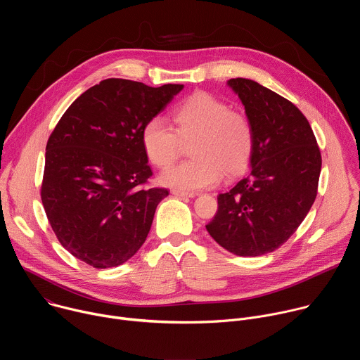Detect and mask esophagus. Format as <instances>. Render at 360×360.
Here are the masks:
<instances>
[{
  "label": "esophagus",
  "instance_id": "1",
  "mask_svg": "<svg viewBox=\"0 0 360 360\" xmlns=\"http://www.w3.org/2000/svg\"><path fill=\"white\" fill-rule=\"evenodd\" d=\"M172 193L175 195V196H186V198H193L195 196V193L193 192H185V191H179V189H172Z\"/></svg>",
  "mask_w": 360,
  "mask_h": 360
}]
</instances>
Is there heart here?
<instances>
[{
	"label": "heart",
	"mask_w": 360,
	"mask_h": 360,
	"mask_svg": "<svg viewBox=\"0 0 360 360\" xmlns=\"http://www.w3.org/2000/svg\"><path fill=\"white\" fill-rule=\"evenodd\" d=\"M192 142L193 160L172 167L161 182L174 189L193 192L218 185L226 174H242L255 150V129L250 120L208 92H195L172 111V127L160 118L145 122L141 145L146 158L160 169L171 167Z\"/></svg>",
	"instance_id": "b5f03b06"
}]
</instances>
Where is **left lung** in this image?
Returning <instances> with one entry per match:
<instances>
[{
    "mask_svg": "<svg viewBox=\"0 0 360 360\" xmlns=\"http://www.w3.org/2000/svg\"><path fill=\"white\" fill-rule=\"evenodd\" d=\"M228 85L255 129L250 172L219 193L210 235L239 256L282 246L311 211L322 168L315 134L300 110L279 94L245 78Z\"/></svg>",
    "mask_w": 360,
    "mask_h": 360,
    "instance_id": "obj_1",
    "label": "left lung"
}]
</instances>
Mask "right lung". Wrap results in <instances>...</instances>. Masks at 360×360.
<instances>
[{
    "label": "right lung",
    "mask_w": 360,
    "mask_h": 360,
    "mask_svg": "<svg viewBox=\"0 0 360 360\" xmlns=\"http://www.w3.org/2000/svg\"><path fill=\"white\" fill-rule=\"evenodd\" d=\"M184 85L108 78L64 112L45 152L41 200L60 243L96 269L122 265L145 242L165 188H148L146 121Z\"/></svg>",
    "instance_id": "obj_1"
}]
</instances>
